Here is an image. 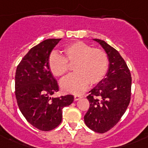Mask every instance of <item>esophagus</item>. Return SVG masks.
I'll list each match as a JSON object with an SVG mask.
<instances>
[{"instance_id":"1","label":"esophagus","mask_w":148,"mask_h":148,"mask_svg":"<svg viewBox=\"0 0 148 148\" xmlns=\"http://www.w3.org/2000/svg\"><path fill=\"white\" fill-rule=\"evenodd\" d=\"M80 98H82V96H80V95H75L74 96L75 101H77V100H80Z\"/></svg>"}]
</instances>
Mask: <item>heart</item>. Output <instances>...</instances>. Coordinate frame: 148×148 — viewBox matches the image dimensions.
<instances>
[{"label":"heart","mask_w":148,"mask_h":148,"mask_svg":"<svg viewBox=\"0 0 148 148\" xmlns=\"http://www.w3.org/2000/svg\"><path fill=\"white\" fill-rule=\"evenodd\" d=\"M64 57L53 52L48 59L51 73L57 77H61L68 71V64L75 63L73 71L60 82L62 90L66 93L80 95L89 84L100 83L108 71V57L104 51L93 48L83 41L72 42L63 48Z\"/></svg>","instance_id":"1"}]
</instances>
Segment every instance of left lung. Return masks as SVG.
<instances>
[{"mask_svg": "<svg viewBox=\"0 0 148 148\" xmlns=\"http://www.w3.org/2000/svg\"><path fill=\"white\" fill-rule=\"evenodd\" d=\"M92 40L98 42L106 53L109 65L105 78L89 91L90 95L87 96L90 108L84 121L90 130L104 133L118 123L128 107L132 78L119 52L104 40Z\"/></svg>", "mask_w": 148, "mask_h": 148, "instance_id": "1", "label": "left lung"}]
</instances>
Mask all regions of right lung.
Instances as JSON below:
<instances>
[{
  "label": "right lung",
  "instance_id": "obj_1",
  "mask_svg": "<svg viewBox=\"0 0 148 148\" xmlns=\"http://www.w3.org/2000/svg\"><path fill=\"white\" fill-rule=\"evenodd\" d=\"M60 40L47 39L32 48L18 65L15 76L16 97L21 113L30 125L42 131L58 127L63 108L74 100L72 95L51 97L59 89L48 59Z\"/></svg>",
  "mask_w": 148,
  "mask_h": 148
}]
</instances>
